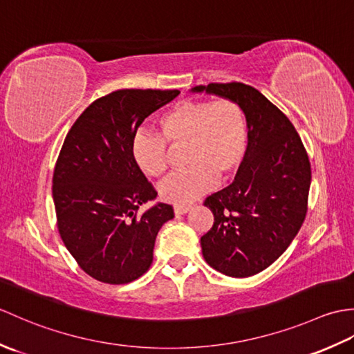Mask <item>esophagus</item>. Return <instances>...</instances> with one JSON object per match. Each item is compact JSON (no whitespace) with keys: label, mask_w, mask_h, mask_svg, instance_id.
I'll use <instances>...</instances> for the list:
<instances>
[{"label":"esophagus","mask_w":354,"mask_h":354,"mask_svg":"<svg viewBox=\"0 0 354 354\" xmlns=\"http://www.w3.org/2000/svg\"><path fill=\"white\" fill-rule=\"evenodd\" d=\"M190 205H176L175 207V214L179 216V214H185L187 212H190Z\"/></svg>","instance_id":"obj_1"}]
</instances>
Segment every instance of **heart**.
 <instances>
[{
  "instance_id": "1",
  "label": "heart",
  "mask_w": 354,
  "mask_h": 354,
  "mask_svg": "<svg viewBox=\"0 0 354 354\" xmlns=\"http://www.w3.org/2000/svg\"><path fill=\"white\" fill-rule=\"evenodd\" d=\"M161 135L137 132L131 153L137 167L158 178L167 170L169 146L185 145L184 161L189 167L171 173L158 187L160 198L173 205H187L212 190L217 178L234 176L248 146L246 117L231 99L183 100L158 118Z\"/></svg>"
}]
</instances>
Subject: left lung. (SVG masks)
I'll return each instance as SVG.
<instances>
[{"instance_id":"1","label":"left lung","mask_w":354,"mask_h":354,"mask_svg":"<svg viewBox=\"0 0 354 354\" xmlns=\"http://www.w3.org/2000/svg\"><path fill=\"white\" fill-rule=\"evenodd\" d=\"M193 91L231 99L245 112V160L232 184L205 199L214 222L201 246L213 269L251 277L272 265L301 228L312 179L309 156L290 120L255 88L230 82Z\"/></svg>"}]
</instances>
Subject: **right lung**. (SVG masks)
<instances>
[{"label":"right lung","instance_id":"1","mask_svg":"<svg viewBox=\"0 0 354 354\" xmlns=\"http://www.w3.org/2000/svg\"><path fill=\"white\" fill-rule=\"evenodd\" d=\"M178 89H117L94 100L74 122L53 173L57 230L85 272L108 284H126L147 272L162 223L173 207L156 198L131 153L140 124L175 99Z\"/></svg>","mask_w":354,"mask_h":354}]
</instances>
